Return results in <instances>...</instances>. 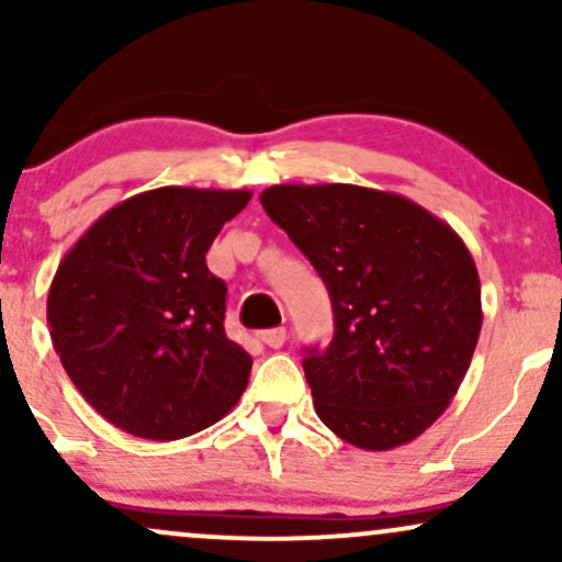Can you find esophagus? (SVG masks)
<instances>
[{"instance_id": "esophagus-1", "label": "esophagus", "mask_w": 562, "mask_h": 562, "mask_svg": "<svg viewBox=\"0 0 562 562\" xmlns=\"http://www.w3.org/2000/svg\"><path fill=\"white\" fill-rule=\"evenodd\" d=\"M285 338H288L285 327H272V330H261L259 333V340H261L263 346H269V348H282V344H285Z\"/></svg>"}]
</instances>
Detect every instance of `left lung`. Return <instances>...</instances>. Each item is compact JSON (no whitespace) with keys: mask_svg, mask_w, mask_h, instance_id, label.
Here are the masks:
<instances>
[{"mask_svg":"<svg viewBox=\"0 0 562 562\" xmlns=\"http://www.w3.org/2000/svg\"><path fill=\"white\" fill-rule=\"evenodd\" d=\"M261 205L333 301L330 346L303 359L319 420L367 451L415 441L447 412L479 344L468 245L415 200L372 187L274 184Z\"/></svg>","mask_w":562,"mask_h":562,"instance_id":"left-lung-1","label":"left lung"}]
</instances>
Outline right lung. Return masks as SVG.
Instances as JSON below:
<instances>
[{
    "label": "right lung",
    "mask_w": 562,
    "mask_h": 562,
    "mask_svg": "<svg viewBox=\"0 0 562 562\" xmlns=\"http://www.w3.org/2000/svg\"><path fill=\"white\" fill-rule=\"evenodd\" d=\"M248 190L158 187L121 200L68 250L47 295L68 378L115 428L177 441L240 402L250 353L224 333L205 254Z\"/></svg>",
    "instance_id": "add662e5"
}]
</instances>
